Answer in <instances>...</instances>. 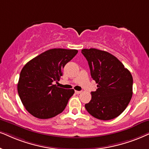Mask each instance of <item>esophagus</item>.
I'll return each instance as SVG.
<instances>
[{"label":"esophagus","mask_w":149,"mask_h":149,"mask_svg":"<svg viewBox=\"0 0 149 149\" xmlns=\"http://www.w3.org/2000/svg\"><path fill=\"white\" fill-rule=\"evenodd\" d=\"M81 91H75V93H76V94H80L81 93Z\"/></svg>","instance_id":"obj_1"}]
</instances>
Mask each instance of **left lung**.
<instances>
[{
    "label": "left lung",
    "mask_w": 149,
    "mask_h": 149,
    "mask_svg": "<svg viewBox=\"0 0 149 149\" xmlns=\"http://www.w3.org/2000/svg\"><path fill=\"white\" fill-rule=\"evenodd\" d=\"M82 54L89 66L91 76L97 84L91 100L85 104L94 118L109 120L117 118L129 104L133 95V77L130 71L110 53L97 49H84Z\"/></svg>",
    "instance_id": "left-lung-1"
}]
</instances>
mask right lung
Here are the masks:
<instances>
[{"mask_svg": "<svg viewBox=\"0 0 149 149\" xmlns=\"http://www.w3.org/2000/svg\"><path fill=\"white\" fill-rule=\"evenodd\" d=\"M76 49H52L28 62L20 71L18 93L26 110L39 119H49L65 109L73 89L58 87L66 64L78 53Z\"/></svg>", "mask_w": 149, "mask_h": 149, "instance_id": "1", "label": "right lung"}]
</instances>
